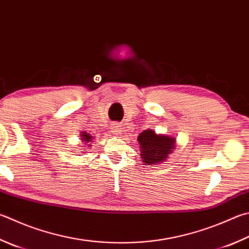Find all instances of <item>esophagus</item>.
<instances>
[{
  "instance_id": "34e87169",
  "label": "esophagus",
  "mask_w": 249,
  "mask_h": 249,
  "mask_svg": "<svg viewBox=\"0 0 249 249\" xmlns=\"http://www.w3.org/2000/svg\"><path fill=\"white\" fill-rule=\"evenodd\" d=\"M122 132H123V129H122L121 126H119V125H115L112 129V133L115 134V135H121Z\"/></svg>"
}]
</instances>
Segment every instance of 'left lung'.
Segmentation results:
<instances>
[{
    "label": "left lung",
    "mask_w": 249,
    "mask_h": 249,
    "mask_svg": "<svg viewBox=\"0 0 249 249\" xmlns=\"http://www.w3.org/2000/svg\"><path fill=\"white\" fill-rule=\"evenodd\" d=\"M140 156L147 165L161 163L168 159V156L175 149V138L166 135L156 134L155 130L146 129L139 134Z\"/></svg>",
    "instance_id": "8db88e82"
}]
</instances>
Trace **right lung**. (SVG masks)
<instances>
[{"label": "right lung", "mask_w": 249, "mask_h": 249, "mask_svg": "<svg viewBox=\"0 0 249 249\" xmlns=\"http://www.w3.org/2000/svg\"><path fill=\"white\" fill-rule=\"evenodd\" d=\"M80 137H81L80 140H83V142L89 143L88 146H92V144H90V143H91V140H92V136H90V134L86 133V132H83V133H81V135H80Z\"/></svg>", "instance_id": "right-lung-1"}]
</instances>
